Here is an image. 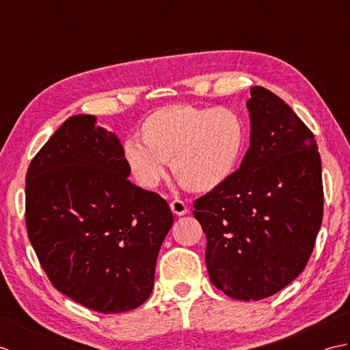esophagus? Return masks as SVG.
Segmentation results:
<instances>
[{
  "label": "esophagus",
  "instance_id": "esophagus-1",
  "mask_svg": "<svg viewBox=\"0 0 350 350\" xmlns=\"http://www.w3.org/2000/svg\"><path fill=\"white\" fill-rule=\"evenodd\" d=\"M170 207H171V212L177 215V217H182V215L188 213V206L185 204L182 200H173V202L170 203Z\"/></svg>",
  "mask_w": 350,
  "mask_h": 350
}]
</instances>
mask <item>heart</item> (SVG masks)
<instances>
[{
  "instance_id": "obj_1",
  "label": "heart",
  "mask_w": 350,
  "mask_h": 350,
  "mask_svg": "<svg viewBox=\"0 0 350 350\" xmlns=\"http://www.w3.org/2000/svg\"><path fill=\"white\" fill-rule=\"evenodd\" d=\"M139 133L143 143H124L123 161L141 188L158 187L171 162L176 179L185 188L211 192L234 173L248 129L233 108L179 103L148 114Z\"/></svg>"
}]
</instances>
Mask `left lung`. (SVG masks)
Returning a JSON list of instances; mask_svg holds the SVG:
<instances>
[{
    "label": "left lung",
    "mask_w": 350,
    "mask_h": 350,
    "mask_svg": "<svg viewBox=\"0 0 350 350\" xmlns=\"http://www.w3.org/2000/svg\"><path fill=\"white\" fill-rule=\"evenodd\" d=\"M250 93V148L241 168L194 203L212 284L239 301L267 298L298 277L323 217L313 132L267 88Z\"/></svg>",
    "instance_id": "left-lung-1"
}]
</instances>
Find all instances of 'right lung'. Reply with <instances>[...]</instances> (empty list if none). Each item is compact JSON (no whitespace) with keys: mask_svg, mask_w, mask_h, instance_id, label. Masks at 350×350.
Wrapping results in <instances>:
<instances>
[{"mask_svg":"<svg viewBox=\"0 0 350 350\" xmlns=\"http://www.w3.org/2000/svg\"><path fill=\"white\" fill-rule=\"evenodd\" d=\"M123 146L94 116H72L34 156L25 222L52 284L98 313H124L150 296L173 226L165 200L128 177Z\"/></svg>","mask_w":350,"mask_h":350,"instance_id":"1","label":"right lung"}]
</instances>
